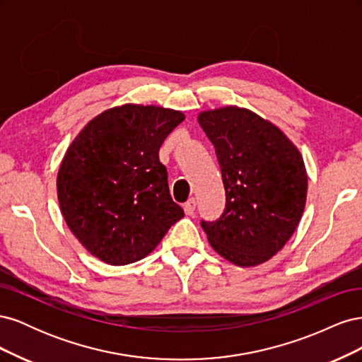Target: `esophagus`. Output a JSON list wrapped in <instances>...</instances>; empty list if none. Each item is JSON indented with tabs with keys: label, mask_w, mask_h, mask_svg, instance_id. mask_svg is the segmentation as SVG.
Returning a JSON list of instances; mask_svg holds the SVG:
<instances>
[{
	"label": "esophagus",
	"mask_w": 362,
	"mask_h": 362,
	"mask_svg": "<svg viewBox=\"0 0 362 362\" xmlns=\"http://www.w3.org/2000/svg\"><path fill=\"white\" fill-rule=\"evenodd\" d=\"M194 208H196V201H194V198H190L187 202L184 204V211H185V214L193 216V214H194Z\"/></svg>",
	"instance_id": "1"
}]
</instances>
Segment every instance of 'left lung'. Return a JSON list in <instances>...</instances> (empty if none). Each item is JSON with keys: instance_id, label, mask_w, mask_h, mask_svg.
<instances>
[{"instance_id": "left-lung-1", "label": "left lung", "mask_w": 362, "mask_h": 362, "mask_svg": "<svg viewBox=\"0 0 362 362\" xmlns=\"http://www.w3.org/2000/svg\"><path fill=\"white\" fill-rule=\"evenodd\" d=\"M198 120L214 145L226 196L222 216L201 226L218 255L258 266L300 222L308 190L303 158L279 128L246 108H217Z\"/></svg>"}]
</instances>
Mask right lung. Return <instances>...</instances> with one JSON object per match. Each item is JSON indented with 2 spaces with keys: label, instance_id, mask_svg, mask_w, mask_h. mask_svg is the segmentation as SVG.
Instances as JSON below:
<instances>
[{
  "label": "right lung",
  "instance_id": "right-lung-1",
  "mask_svg": "<svg viewBox=\"0 0 362 362\" xmlns=\"http://www.w3.org/2000/svg\"><path fill=\"white\" fill-rule=\"evenodd\" d=\"M184 119L156 105L115 107L92 119L64 154L57 175L62 214L107 264L145 258L184 217L158 158L164 139Z\"/></svg>",
  "mask_w": 362,
  "mask_h": 362
}]
</instances>
